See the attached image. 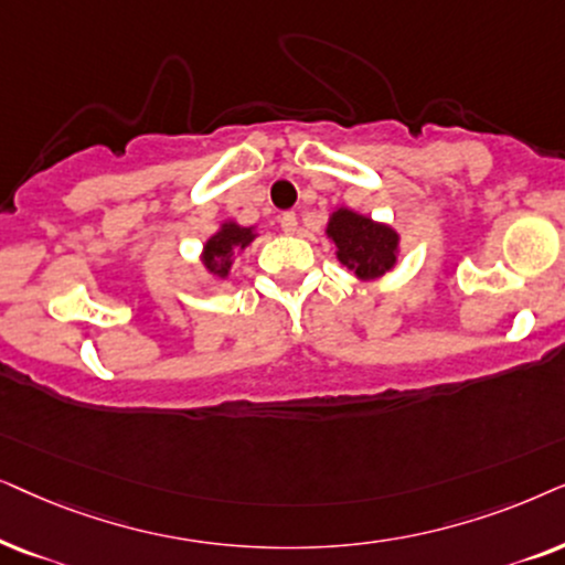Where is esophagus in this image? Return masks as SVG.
<instances>
[{"instance_id":"esophagus-1","label":"esophagus","mask_w":565,"mask_h":565,"mask_svg":"<svg viewBox=\"0 0 565 565\" xmlns=\"http://www.w3.org/2000/svg\"><path fill=\"white\" fill-rule=\"evenodd\" d=\"M278 224H281V230L287 232V235H295L297 232V214L295 212H284L278 216Z\"/></svg>"}]
</instances>
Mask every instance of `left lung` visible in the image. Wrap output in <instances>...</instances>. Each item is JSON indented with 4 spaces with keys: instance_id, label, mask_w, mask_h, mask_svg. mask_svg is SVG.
<instances>
[{
    "instance_id": "8db88e82",
    "label": "left lung",
    "mask_w": 565,
    "mask_h": 565,
    "mask_svg": "<svg viewBox=\"0 0 565 565\" xmlns=\"http://www.w3.org/2000/svg\"><path fill=\"white\" fill-rule=\"evenodd\" d=\"M328 235L338 245V260L359 278L382 276L395 266L397 235L385 224L338 209L328 224Z\"/></svg>"
}]
</instances>
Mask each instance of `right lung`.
<instances>
[{
    "instance_id": "right-lung-1",
    "label": "right lung",
    "mask_w": 565,
    "mask_h": 565,
    "mask_svg": "<svg viewBox=\"0 0 565 565\" xmlns=\"http://www.w3.org/2000/svg\"><path fill=\"white\" fill-rule=\"evenodd\" d=\"M253 237H255L253 230L237 227V224H224L222 232H216V235L209 239L204 247L206 268L216 276H227L235 253L250 245Z\"/></svg>"
}]
</instances>
